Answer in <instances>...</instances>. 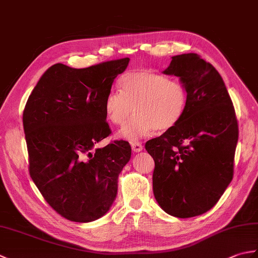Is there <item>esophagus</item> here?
I'll list each match as a JSON object with an SVG mask.
<instances>
[{
  "label": "esophagus",
  "mask_w": 258,
  "mask_h": 258,
  "mask_svg": "<svg viewBox=\"0 0 258 258\" xmlns=\"http://www.w3.org/2000/svg\"><path fill=\"white\" fill-rule=\"evenodd\" d=\"M131 146H132V150L134 152H141L143 150V145H142V143H140V142H132V143H131Z\"/></svg>",
  "instance_id": "esophagus-1"
}]
</instances>
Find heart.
Listing matches in <instances>:
<instances>
[{"label":"heart","mask_w":258,"mask_h":258,"mask_svg":"<svg viewBox=\"0 0 258 258\" xmlns=\"http://www.w3.org/2000/svg\"><path fill=\"white\" fill-rule=\"evenodd\" d=\"M120 92L109 91L103 102L109 122L122 126L133 113L132 119L120 131L127 140H139L154 131L164 132L174 127L183 117L188 94L185 85L166 75L134 71L120 76Z\"/></svg>","instance_id":"b5f03b06"}]
</instances>
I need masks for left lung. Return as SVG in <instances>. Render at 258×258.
Instances as JSON below:
<instances>
[{
    "mask_svg": "<svg viewBox=\"0 0 258 258\" xmlns=\"http://www.w3.org/2000/svg\"><path fill=\"white\" fill-rule=\"evenodd\" d=\"M164 74L178 76L188 101L179 122L145 144L155 163L153 191L169 215L193 217L210 211L231 183L237 118L222 76L199 54L173 56Z\"/></svg>",
    "mask_w": 258,
    "mask_h": 258,
    "instance_id": "1",
    "label": "left lung"
}]
</instances>
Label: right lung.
Returning a JSON list of instances; mask_svg holds the SVG:
<instances>
[{
  "label": "right lung",
  "mask_w": 258,
  "mask_h": 258,
  "mask_svg": "<svg viewBox=\"0 0 258 258\" xmlns=\"http://www.w3.org/2000/svg\"><path fill=\"white\" fill-rule=\"evenodd\" d=\"M128 62L124 57L86 69L54 64L26 102L30 176L47 204L69 221H95L116 197L131 145L119 140L103 149L95 146L112 133L103 102Z\"/></svg>",
  "instance_id": "right-lung-1"
}]
</instances>
